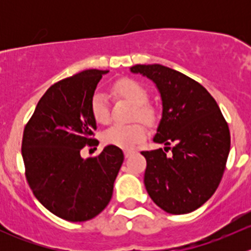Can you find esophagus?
I'll list each match as a JSON object with an SVG mask.
<instances>
[{"label":"esophagus","instance_id":"34e87169","mask_svg":"<svg viewBox=\"0 0 251 251\" xmlns=\"http://www.w3.org/2000/svg\"><path fill=\"white\" fill-rule=\"evenodd\" d=\"M132 154H135V151H124V155H125V158H130Z\"/></svg>","mask_w":251,"mask_h":251}]
</instances>
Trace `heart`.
<instances>
[{
  "label": "heart",
  "instance_id": "1",
  "mask_svg": "<svg viewBox=\"0 0 251 251\" xmlns=\"http://www.w3.org/2000/svg\"><path fill=\"white\" fill-rule=\"evenodd\" d=\"M114 92L133 104L132 119H141L148 125L155 123L156 111L147 104L148 92L144 86L133 78H120L114 85ZM91 114L98 124H108L110 120L109 100L102 91L93 93L91 98ZM146 126L142 123L130 125H113L104 131L102 140L105 144L123 149H130L146 138Z\"/></svg>",
  "mask_w": 251,
  "mask_h": 251
}]
</instances>
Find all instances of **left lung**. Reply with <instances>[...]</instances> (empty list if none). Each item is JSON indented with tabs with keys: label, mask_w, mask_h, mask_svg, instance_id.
I'll use <instances>...</instances> for the list:
<instances>
[{
	"label": "left lung",
	"mask_w": 251,
	"mask_h": 251,
	"mask_svg": "<svg viewBox=\"0 0 251 251\" xmlns=\"http://www.w3.org/2000/svg\"><path fill=\"white\" fill-rule=\"evenodd\" d=\"M131 72L151 78L160 92L163 116L153 141L174 143L141 151L147 192L169 214L194 211L221 182L231 148L228 124L206 88L187 75L160 64H137Z\"/></svg>",
	"instance_id": "obj_1"
}]
</instances>
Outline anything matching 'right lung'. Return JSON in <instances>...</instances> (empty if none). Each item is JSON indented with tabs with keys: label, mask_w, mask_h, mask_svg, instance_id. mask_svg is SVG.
<instances>
[{
	"label": "right lung",
	"mask_w": 251,
	"mask_h": 251,
	"mask_svg": "<svg viewBox=\"0 0 251 251\" xmlns=\"http://www.w3.org/2000/svg\"><path fill=\"white\" fill-rule=\"evenodd\" d=\"M108 70L88 69L46 91L24 128L22 155L32 193L55 216L72 222L93 219L109 204L124 153L107 146L82 159L85 146H98L91 98Z\"/></svg>",
	"instance_id": "obj_1"
}]
</instances>
